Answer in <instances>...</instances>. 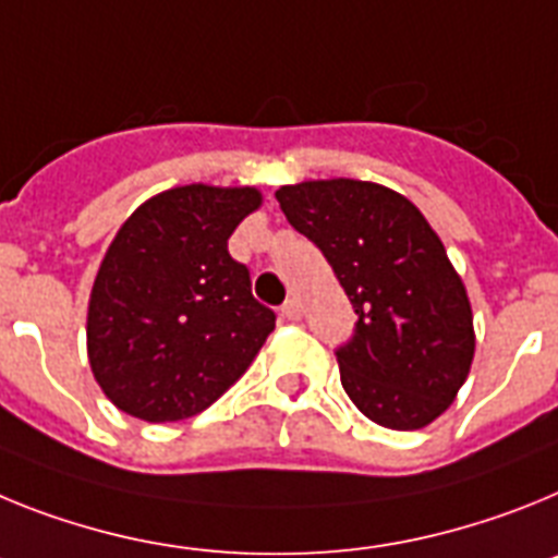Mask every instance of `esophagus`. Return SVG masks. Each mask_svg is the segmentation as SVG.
<instances>
[{
    "label": "esophagus",
    "mask_w": 558,
    "mask_h": 558,
    "mask_svg": "<svg viewBox=\"0 0 558 558\" xmlns=\"http://www.w3.org/2000/svg\"><path fill=\"white\" fill-rule=\"evenodd\" d=\"M280 317L283 319H300V303L294 298H289L283 303V306H280Z\"/></svg>",
    "instance_id": "34e87169"
}]
</instances>
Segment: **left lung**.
I'll return each instance as SVG.
<instances>
[{"instance_id": "8db88e82", "label": "left lung", "mask_w": 558, "mask_h": 558, "mask_svg": "<svg viewBox=\"0 0 558 558\" xmlns=\"http://www.w3.org/2000/svg\"><path fill=\"white\" fill-rule=\"evenodd\" d=\"M275 196L360 317L333 351L348 399L387 429L438 418L472 367V306L418 207L360 179L300 182Z\"/></svg>"}]
</instances>
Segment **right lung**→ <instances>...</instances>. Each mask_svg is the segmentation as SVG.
<instances>
[{
    "instance_id": "right-lung-1",
    "label": "right lung",
    "mask_w": 558,
    "mask_h": 558,
    "mask_svg": "<svg viewBox=\"0 0 558 558\" xmlns=\"http://www.w3.org/2000/svg\"><path fill=\"white\" fill-rule=\"evenodd\" d=\"M255 187L185 185L148 198L111 241L92 286L86 348L111 404L191 418L250 367L275 328L227 239L258 210Z\"/></svg>"
}]
</instances>
